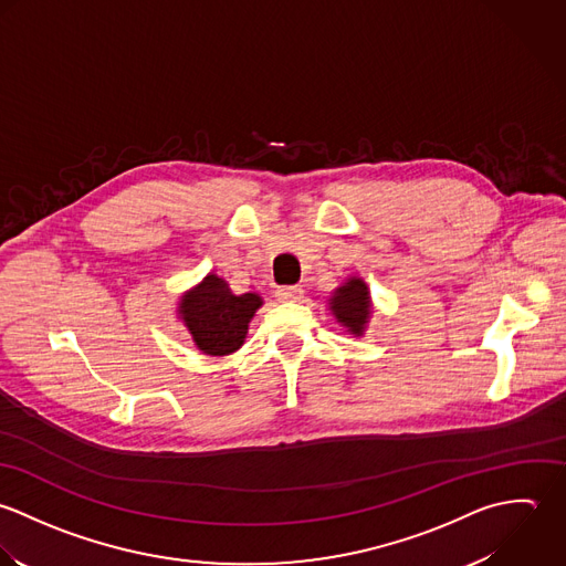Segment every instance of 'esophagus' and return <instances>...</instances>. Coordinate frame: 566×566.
<instances>
[{
    "mask_svg": "<svg viewBox=\"0 0 566 566\" xmlns=\"http://www.w3.org/2000/svg\"><path fill=\"white\" fill-rule=\"evenodd\" d=\"M302 295H304L302 286H280L275 291V297L280 302H297V300H302Z\"/></svg>",
    "mask_w": 566,
    "mask_h": 566,
    "instance_id": "esophagus-1",
    "label": "esophagus"
}]
</instances>
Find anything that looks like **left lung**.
<instances>
[{
  "mask_svg": "<svg viewBox=\"0 0 566 566\" xmlns=\"http://www.w3.org/2000/svg\"><path fill=\"white\" fill-rule=\"evenodd\" d=\"M328 302H331V311L340 326L349 335L363 337L365 326L371 317V300H369L367 284L356 275L347 277L345 284H340Z\"/></svg>",
  "mask_w": 566,
  "mask_h": 566,
  "instance_id": "1",
  "label": "left lung"
}]
</instances>
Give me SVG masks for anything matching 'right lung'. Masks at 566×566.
<instances>
[{"instance_id": "add662e5", "label": "right lung", "mask_w": 566, "mask_h": 566, "mask_svg": "<svg viewBox=\"0 0 566 566\" xmlns=\"http://www.w3.org/2000/svg\"><path fill=\"white\" fill-rule=\"evenodd\" d=\"M260 306L258 293L233 295L223 277L210 273L179 300L177 313L203 354L226 356L244 343L249 322Z\"/></svg>"}]
</instances>
